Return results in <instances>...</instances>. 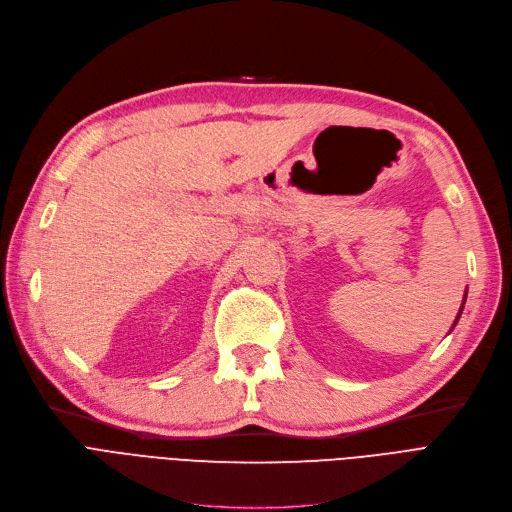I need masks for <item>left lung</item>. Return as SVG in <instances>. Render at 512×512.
<instances>
[{
	"mask_svg": "<svg viewBox=\"0 0 512 512\" xmlns=\"http://www.w3.org/2000/svg\"><path fill=\"white\" fill-rule=\"evenodd\" d=\"M464 301H466V296H464ZM462 309H464V305L460 307V313H457V317H455V322H453V324H457V320H460V315H462Z\"/></svg>",
	"mask_w": 512,
	"mask_h": 512,
	"instance_id": "left-lung-1",
	"label": "left lung"
}]
</instances>
